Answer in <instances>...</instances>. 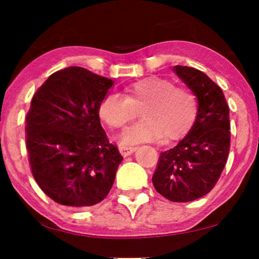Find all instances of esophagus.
<instances>
[{
    "instance_id": "34e87169",
    "label": "esophagus",
    "mask_w": 259,
    "mask_h": 259,
    "mask_svg": "<svg viewBox=\"0 0 259 259\" xmlns=\"http://www.w3.org/2000/svg\"><path fill=\"white\" fill-rule=\"evenodd\" d=\"M138 147H133V146H121L119 148L120 150V153H121L123 157H128L133 153V152L137 151Z\"/></svg>"
}]
</instances>
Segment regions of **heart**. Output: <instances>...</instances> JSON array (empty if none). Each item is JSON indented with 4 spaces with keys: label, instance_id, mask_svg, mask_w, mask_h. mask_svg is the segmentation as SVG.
<instances>
[{
    "label": "heart",
    "instance_id": "heart-1",
    "mask_svg": "<svg viewBox=\"0 0 259 259\" xmlns=\"http://www.w3.org/2000/svg\"><path fill=\"white\" fill-rule=\"evenodd\" d=\"M145 120L123 139L125 144L162 137L175 140L189 131L198 115V99L185 84H175L166 77L150 76L125 87V98L108 94L99 105V114L113 132L123 133L137 121Z\"/></svg>",
    "mask_w": 259,
    "mask_h": 259
}]
</instances>
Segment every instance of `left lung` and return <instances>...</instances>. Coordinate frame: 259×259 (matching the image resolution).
Returning <instances> with one entry per match:
<instances>
[{
  "label": "left lung",
  "instance_id": "1",
  "mask_svg": "<svg viewBox=\"0 0 259 259\" xmlns=\"http://www.w3.org/2000/svg\"><path fill=\"white\" fill-rule=\"evenodd\" d=\"M175 72L198 99L196 122L171 150L161 152L152 177L166 199L186 203L213 189L230 152V108L222 88L199 69L176 66Z\"/></svg>",
  "mask_w": 259,
  "mask_h": 259
}]
</instances>
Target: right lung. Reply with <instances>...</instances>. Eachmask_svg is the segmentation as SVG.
<instances>
[{
    "instance_id": "add662e5",
    "label": "right lung",
    "mask_w": 259,
    "mask_h": 259,
    "mask_svg": "<svg viewBox=\"0 0 259 259\" xmlns=\"http://www.w3.org/2000/svg\"><path fill=\"white\" fill-rule=\"evenodd\" d=\"M114 81L81 67L52 74L34 94L26 115L31 175L60 205L92 206L105 199L122 161L99 118Z\"/></svg>"
}]
</instances>
